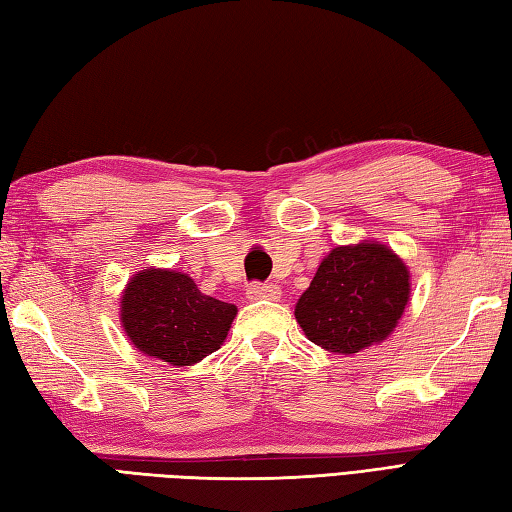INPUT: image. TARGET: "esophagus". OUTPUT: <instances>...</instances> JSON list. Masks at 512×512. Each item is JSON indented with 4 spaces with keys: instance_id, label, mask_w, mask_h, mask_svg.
<instances>
[{
    "instance_id": "1",
    "label": "esophagus",
    "mask_w": 512,
    "mask_h": 512,
    "mask_svg": "<svg viewBox=\"0 0 512 512\" xmlns=\"http://www.w3.org/2000/svg\"><path fill=\"white\" fill-rule=\"evenodd\" d=\"M280 294H283V291H280V287L274 285V283H269V285L254 283V285L247 287V298L249 300H278Z\"/></svg>"
}]
</instances>
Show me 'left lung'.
I'll list each match as a JSON object with an SVG mask.
<instances>
[{
	"label": "left lung",
	"mask_w": 512,
	"mask_h": 512,
	"mask_svg": "<svg viewBox=\"0 0 512 512\" xmlns=\"http://www.w3.org/2000/svg\"><path fill=\"white\" fill-rule=\"evenodd\" d=\"M411 296V274L391 247L360 241L322 258L296 302L305 336L331 353L353 356L387 340Z\"/></svg>",
	"instance_id": "obj_1"
}]
</instances>
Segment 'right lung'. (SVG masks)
Masks as SVG:
<instances>
[{
  "label": "right lung",
  "instance_id": "1",
  "mask_svg": "<svg viewBox=\"0 0 512 512\" xmlns=\"http://www.w3.org/2000/svg\"><path fill=\"white\" fill-rule=\"evenodd\" d=\"M125 336L141 353L190 367L221 349L236 305L205 296L183 271L148 267L125 285L119 305Z\"/></svg>",
  "mask_w": 512,
  "mask_h": 512
}]
</instances>
